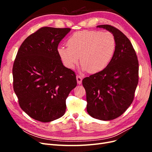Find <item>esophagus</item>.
<instances>
[{
  "label": "esophagus",
  "mask_w": 152,
  "mask_h": 152,
  "mask_svg": "<svg viewBox=\"0 0 152 152\" xmlns=\"http://www.w3.org/2000/svg\"><path fill=\"white\" fill-rule=\"evenodd\" d=\"M76 78H77V84H80L82 83V77L80 76V75H77Z\"/></svg>",
  "instance_id": "esophagus-1"
}]
</instances>
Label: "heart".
<instances>
[{
  "label": "heart",
  "mask_w": 152,
  "mask_h": 152,
  "mask_svg": "<svg viewBox=\"0 0 152 152\" xmlns=\"http://www.w3.org/2000/svg\"><path fill=\"white\" fill-rule=\"evenodd\" d=\"M68 47L58 48L65 66L73 69L79 61L82 71L97 73L107 67L113 56L116 41L110 32L84 30L77 31L67 40Z\"/></svg>",
  "instance_id": "b5f03b06"
}]
</instances>
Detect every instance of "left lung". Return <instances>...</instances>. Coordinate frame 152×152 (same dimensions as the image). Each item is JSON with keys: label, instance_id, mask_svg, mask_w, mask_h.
<instances>
[{"label": "left lung", "instance_id": "8db88e82", "mask_svg": "<svg viewBox=\"0 0 152 152\" xmlns=\"http://www.w3.org/2000/svg\"><path fill=\"white\" fill-rule=\"evenodd\" d=\"M113 35L116 48L104 70L84 78L87 112L93 118L111 121L120 117L134 99L138 84L139 63L135 50L121 31L108 25L97 26Z\"/></svg>", "mask_w": 152, "mask_h": 152}]
</instances>
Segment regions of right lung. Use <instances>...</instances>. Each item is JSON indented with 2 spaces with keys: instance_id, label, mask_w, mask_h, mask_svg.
<instances>
[{
  "instance_id": "1",
  "label": "right lung",
  "mask_w": 152,
  "mask_h": 152,
  "mask_svg": "<svg viewBox=\"0 0 152 152\" xmlns=\"http://www.w3.org/2000/svg\"><path fill=\"white\" fill-rule=\"evenodd\" d=\"M70 28L42 27L18 50L12 68L13 88L21 108L32 118L49 122L61 117L66 99L77 86L75 72L63 65L58 46Z\"/></svg>"
}]
</instances>
